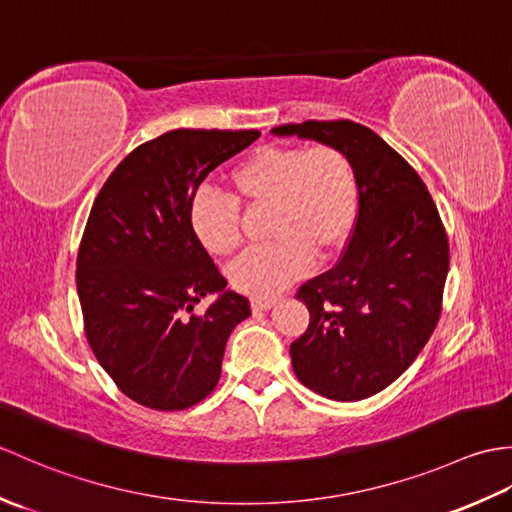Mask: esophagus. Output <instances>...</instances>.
Returning a JSON list of instances; mask_svg holds the SVG:
<instances>
[{
    "mask_svg": "<svg viewBox=\"0 0 512 512\" xmlns=\"http://www.w3.org/2000/svg\"><path fill=\"white\" fill-rule=\"evenodd\" d=\"M275 299H253L250 301V308H253V312H266L270 308H275Z\"/></svg>",
    "mask_w": 512,
    "mask_h": 512,
    "instance_id": "obj_1",
    "label": "esophagus"
}]
</instances>
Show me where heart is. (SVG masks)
I'll return each instance as SVG.
<instances>
[{
  "instance_id": "heart-1",
  "label": "heart",
  "mask_w": 512,
  "mask_h": 512,
  "mask_svg": "<svg viewBox=\"0 0 512 512\" xmlns=\"http://www.w3.org/2000/svg\"><path fill=\"white\" fill-rule=\"evenodd\" d=\"M228 180L242 202L273 209L268 235L275 242L246 250L228 266V281L242 295H279L308 273L314 255L332 257L350 239L356 178L352 162L336 147H259ZM189 224L211 255H231L239 246V206L233 198L198 191L189 204Z\"/></svg>"
}]
</instances>
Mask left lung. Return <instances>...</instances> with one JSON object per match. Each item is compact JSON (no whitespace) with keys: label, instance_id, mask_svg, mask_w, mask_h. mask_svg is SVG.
I'll return each instance as SVG.
<instances>
[{"label":"left lung","instance_id":"8db88e82","mask_svg":"<svg viewBox=\"0 0 512 512\" xmlns=\"http://www.w3.org/2000/svg\"><path fill=\"white\" fill-rule=\"evenodd\" d=\"M336 147L352 162L358 217L341 262L299 288L310 325L290 345L292 369L330 400L383 391L416 361L440 319L449 242L424 182L398 151L365 125H281Z\"/></svg>","mask_w":512,"mask_h":512}]
</instances>
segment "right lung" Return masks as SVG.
Wrapping results in <instances>:
<instances>
[{
    "label": "right lung",
    "mask_w": 512,
    "mask_h": 512,
    "mask_svg": "<svg viewBox=\"0 0 512 512\" xmlns=\"http://www.w3.org/2000/svg\"><path fill=\"white\" fill-rule=\"evenodd\" d=\"M262 136L173 129L136 147L96 195L76 259L85 336L118 389L158 411L215 389L226 341L248 299L195 239L189 204L202 180ZM216 301L193 315L200 298Z\"/></svg>",
    "instance_id": "add662e5"
}]
</instances>
